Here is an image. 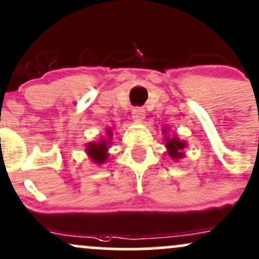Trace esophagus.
<instances>
[{
    "label": "esophagus",
    "mask_w": 259,
    "mask_h": 259,
    "mask_svg": "<svg viewBox=\"0 0 259 259\" xmlns=\"http://www.w3.org/2000/svg\"><path fill=\"white\" fill-rule=\"evenodd\" d=\"M132 116L135 121L140 123V121H144L146 114H145V110L143 109V108H135V109H133Z\"/></svg>",
    "instance_id": "34e87169"
}]
</instances>
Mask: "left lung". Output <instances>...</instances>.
I'll return each instance as SVG.
<instances>
[{"label": "left lung", "mask_w": 259, "mask_h": 259, "mask_svg": "<svg viewBox=\"0 0 259 259\" xmlns=\"http://www.w3.org/2000/svg\"><path fill=\"white\" fill-rule=\"evenodd\" d=\"M162 133H163L164 140H166V149L169 157L176 161L182 160V158L186 156V153L183 151L184 149H187L188 144H187L184 140H181V139L177 136V134L169 135L168 126L163 127V129H162Z\"/></svg>", "instance_id": "left-lung-1"}]
</instances>
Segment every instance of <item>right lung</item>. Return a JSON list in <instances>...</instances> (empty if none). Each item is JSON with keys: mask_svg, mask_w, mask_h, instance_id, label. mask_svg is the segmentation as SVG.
<instances>
[{"mask_svg": "<svg viewBox=\"0 0 259 259\" xmlns=\"http://www.w3.org/2000/svg\"><path fill=\"white\" fill-rule=\"evenodd\" d=\"M113 132L112 127L108 126L106 129V136H102L98 141L88 143L86 146V153L91 161L96 164H103L109 157V147L112 144Z\"/></svg>", "mask_w": 259, "mask_h": 259, "instance_id": "1", "label": "right lung"}]
</instances>
